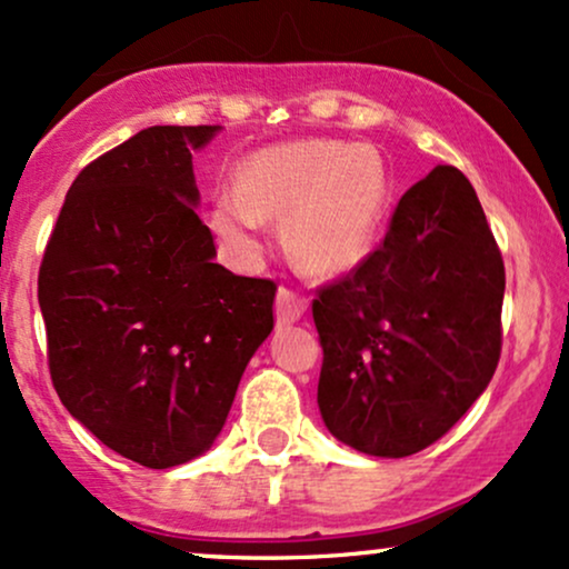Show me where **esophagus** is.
Instances as JSON below:
<instances>
[{
	"label": "esophagus",
	"instance_id": "obj_1",
	"mask_svg": "<svg viewBox=\"0 0 569 569\" xmlns=\"http://www.w3.org/2000/svg\"><path fill=\"white\" fill-rule=\"evenodd\" d=\"M307 310V299L302 293H297L293 289H286L280 286L278 297H276V316H278V326H289L293 321L305 316Z\"/></svg>",
	"mask_w": 569,
	"mask_h": 569
}]
</instances>
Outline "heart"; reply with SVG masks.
<instances>
[{
	"label": "heart",
	"instance_id": "heart-1",
	"mask_svg": "<svg viewBox=\"0 0 569 569\" xmlns=\"http://www.w3.org/2000/svg\"><path fill=\"white\" fill-rule=\"evenodd\" d=\"M380 152L339 139L278 143L248 158L221 189L208 227L240 262L259 253L264 217L286 219V246L310 272H342L367 257L388 208Z\"/></svg>",
	"mask_w": 569,
	"mask_h": 569
}]
</instances>
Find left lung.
<instances>
[{
	"mask_svg": "<svg viewBox=\"0 0 569 569\" xmlns=\"http://www.w3.org/2000/svg\"><path fill=\"white\" fill-rule=\"evenodd\" d=\"M502 291L471 181L436 166L398 200L380 248L312 299L331 436L375 457L439 441L498 369Z\"/></svg>",
	"mask_w": 569,
	"mask_h": 569,
	"instance_id": "left-lung-1",
	"label": "left lung"
}]
</instances>
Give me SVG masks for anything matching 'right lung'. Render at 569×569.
Instances as JSON below:
<instances>
[{"mask_svg":"<svg viewBox=\"0 0 569 569\" xmlns=\"http://www.w3.org/2000/svg\"><path fill=\"white\" fill-rule=\"evenodd\" d=\"M219 126H154L84 166L39 267L56 393L74 420L147 468L217 441L272 331L278 286L213 262L192 152Z\"/></svg>","mask_w":569,"mask_h":569,"instance_id":"1","label":"right lung"}]
</instances>
